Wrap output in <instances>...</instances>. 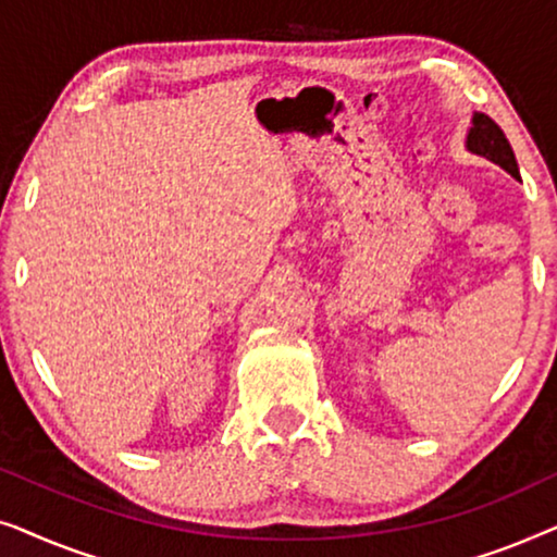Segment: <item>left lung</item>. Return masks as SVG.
Segmentation results:
<instances>
[{
  "mask_svg": "<svg viewBox=\"0 0 557 557\" xmlns=\"http://www.w3.org/2000/svg\"><path fill=\"white\" fill-rule=\"evenodd\" d=\"M467 149L471 154H479L490 159L494 164H499L502 170H507L512 177H520V172H517L515 151L509 147L505 132H502V128L494 124L486 113H474V119H471V128L467 134Z\"/></svg>",
  "mask_w": 557,
  "mask_h": 557,
  "instance_id": "8db88e82",
  "label": "left lung"
}]
</instances>
